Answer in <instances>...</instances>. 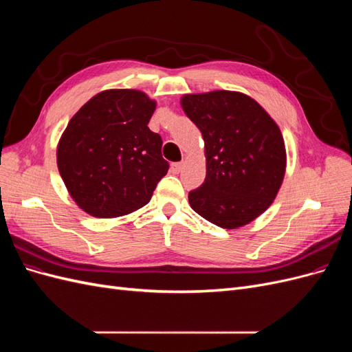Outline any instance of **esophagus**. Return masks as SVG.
<instances>
[{
  "label": "esophagus",
  "mask_w": 352,
  "mask_h": 352,
  "mask_svg": "<svg viewBox=\"0 0 352 352\" xmlns=\"http://www.w3.org/2000/svg\"><path fill=\"white\" fill-rule=\"evenodd\" d=\"M184 167H185V163H173L170 168H172L173 173H180V172H182Z\"/></svg>",
  "instance_id": "34e87169"
}]
</instances>
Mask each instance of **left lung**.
I'll use <instances>...</instances> for the list:
<instances>
[{
	"label": "left lung",
	"instance_id": "1",
	"mask_svg": "<svg viewBox=\"0 0 352 352\" xmlns=\"http://www.w3.org/2000/svg\"><path fill=\"white\" fill-rule=\"evenodd\" d=\"M180 104L206 145L207 175L189 192L190 207L223 229L248 225L270 207L283 182L279 126L257 101L235 91L186 94Z\"/></svg>",
	"mask_w": 352,
	"mask_h": 352
}]
</instances>
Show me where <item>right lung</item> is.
I'll use <instances>...</instances> for the list:
<instances>
[{"instance_id": "right-lung-1", "label": "right lung", "mask_w": 352, "mask_h": 352, "mask_svg": "<svg viewBox=\"0 0 352 352\" xmlns=\"http://www.w3.org/2000/svg\"><path fill=\"white\" fill-rule=\"evenodd\" d=\"M155 101L142 91L109 89L74 114L57 146L70 197L88 214L113 219L150 202L168 163L148 127Z\"/></svg>"}]
</instances>
